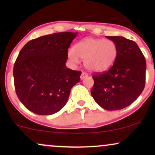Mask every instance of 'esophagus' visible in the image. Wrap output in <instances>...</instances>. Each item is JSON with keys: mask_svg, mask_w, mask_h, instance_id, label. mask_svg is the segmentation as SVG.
Returning a JSON list of instances; mask_svg holds the SVG:
<instances>
[{"mask_svg": "<svg viewBox=\"0 0 155 155\" xmlns=\"http://www.w3.org/2000/svg\"><path fill=\"white\" fill-rule=\"evenodd\" d=\"M87 76H88V74H87V73L82 72V73H81V76H80V78H81V79H84V78L87 77Z\"/></svg>", "mask_w": 155, "mask_h": 155, "instance_id": "esophagus-1", "label": "esophagus"}]
</instances>
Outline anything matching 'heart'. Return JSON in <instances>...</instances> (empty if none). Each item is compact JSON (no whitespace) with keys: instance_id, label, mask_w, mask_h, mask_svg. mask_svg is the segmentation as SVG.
Listing matches in <instances>:
<instances>
[{"instance_id":"heart-1","label":"heart","mask_w":155,"mask_h":155,"mask_svg":"<svg viewBox=\"0 0 155 155\" xmlns=\"http://www.w3.org/2000/svg\"><path fill=\"white\" fill-rule=\"evenodd\" d=\"M117 48L109 39L87 38L79 41L68 51V58L73 65L84 60L86 68L90 71H104L114 63L116 59Z\"/></svg>"}]
</instances>
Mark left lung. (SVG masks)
Listing matches in <instances>:
<instances>
[{
	"mask_svg": "<svg viewBox=\"0 0 155 155\" xmlns=\"http://www.w3.org/2000/svg\"><path fill=\"white\" fill-rule=\"evenodd\" d=\"M113 41L117 54L111 68L92 76L91 95L108 111L120 110L134 102L145 87V58L137 44L122 36H106Z\"/></svg>",
	"mask_w": 155,
	"mask_h": 155,
	"instance_id": "8db88e82",
	"label": "left lung"
}]
</instances>
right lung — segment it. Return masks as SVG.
Returning a JSON list of instances; mask_svg holds the SVG:
<instances>
[{"label":"right lung","instance_id":"right-lung-1","mask_svg":"<svg viewBox=\"0 0 155 155\" xmlns=\"http://www.w3.org/2000/svg\"><path fill=\"white\" fill-rule=\"evenodd\" d=\"M78 33L63 32L30 41L19 51L14 66L16 93L28 110L51 115L66 104L81 72L65 65L68 49Z\"/></svg>","mask_w":155,"mask_h":155}]
</instances>
